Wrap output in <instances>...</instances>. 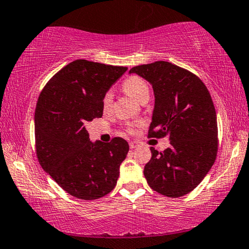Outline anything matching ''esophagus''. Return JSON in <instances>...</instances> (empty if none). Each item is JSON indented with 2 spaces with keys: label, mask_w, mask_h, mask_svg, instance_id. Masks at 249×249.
Returning <instances> with one entry per match:
<instances>
[{
  "label": "esophagus",
  "mask_w": 249,
  "mask_h": 249,
  "mask_svg": "<svg viewBox=\"0 0 249 249\" xmlns=\"http://www.w3.org/2000/svg\"><path fill=\"white\" fill-rule=\"evenodd\" d=\"M138 145H139V142H135V141L129 142V148L131 149H135Z\"/></svg>",
  "instance_id": "esophagus-1"
}]
</instances>
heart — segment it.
I'll return each instance as SVG.
<instances>
[{"instance_id": "b5f03b06", "label": "heart", "mask_w": 249, "mask_h": 249, "mask_svg": "<svg viewBox=\"0 0 249 249\" xmlns=\"http://www.w3.org/2000/svg\"><path fill=\"white\" fill-rule=\"evenodd\" d=\"M123 90L129 96L134 98L135 100L140 101V103H143V101L149 99L150 88L148 82L139 75H132L126 79L123 83ZM111 106H113V92L109 90L103 97V109L107 111L110 109ZM126 129L128 132L134 131L132 125L126 126Z\"/></svg>"}]
</instances>
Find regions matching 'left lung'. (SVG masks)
<instances>
[{
	"mask_svg": "<svg viewBox=\"0 0 249 249\" xmlns=\"http://www.w3.org/2000/svg\"><path fill=\"white\" fill-rule=\"evenodd\" d=\"M152 85L156 104L148 138L168 136L169 148L151 150L144 167L149 186L168 197H180L203 180L218 153V123L211 94L197 75L170 62L134 66Z\"/></svg>",
	"mask_w": 249,
	"mask_h": 249,
	"instance_id": "left-lung-1",
	"label": "left lung"
}]
</instances>
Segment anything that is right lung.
<instances>
[{
    "label": "right lung",
    "instance_id": "right-lung-1",
    "mask_svg": "<svg viewBox=\"0 0 249 249\" xmlns=\"http://www.w3.org/2000/svg\"><path fill=\"white\" fill-rule=\"evenodd\" d=\"M126 66L76 59L56 73L38 97L35 145L40 166L70 195L97 199L116 186L128 143H92L86 125L103 116V97Z\"/></svg>",
    "mask_w": 249,
    "mask_h": 249
}]
</instances>
